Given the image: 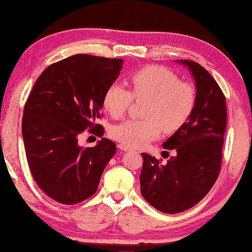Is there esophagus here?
I'll list each match as a JSON object with an SVG mask.
<instances>
[{"mask_svg":"<svg viewBox=\"0 0 252 252\" xmlns=\"http://www.w3.org/2000/svg\"><path fill=\"white\" fill-rule=\"evenodd\" d=\"M118 148H119L122 151H130V150H132V149L128 148V147H126V145H124V144H119Z\"/></svg>","mask_w":252,"mask_h":252,"instance_id":"esophagus-1","label":"esophagus"}]
</instances>
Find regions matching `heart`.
I'll return each mask as SVG.
<instances>
[{"label":"heart","instance_id":"1","mask_svg":"<svg viewBox=\"0 0 252 252\" xmlns=\"http://www.w3.org/2000/svg\"><path fill=\"white\" fill-rule=\"evenodd\" d=\"M133 94L122 84L114 83L104 95V108L112 117L126 114L136 99H149L145 108L147 119H128L111 128V136L128 148L143 147L155 140L163 128L175 132L184 125L195 104L192 85L181 82L168 69L151 65L141 69L130 77Z\"/></svg>","mask_w":252,"mask_h":252}]
</instances>
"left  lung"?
Listing matches in <instances>:
<instances>
[{
  "mask_svg": "<svg viewBox=\"0 0 252 252\" xmlns=\"http://www.w3.org/2000/svg\"><path fill=\"white\" fill-rule=\"evenodd\" d=\"M176 63L191 72L196 93L188 122L162 144L163 149L174 150L176 155L161 163L155 157L141 153L142 195L166 214L189 209L213 188L220 174L227 123L225 96L213 76L194 61Z\"/></svg>",
  "mask_w": 252,
  "mask_h": 252,
  "instance_id": "obj_1",
  "label": "left lung"
}]
</instances>
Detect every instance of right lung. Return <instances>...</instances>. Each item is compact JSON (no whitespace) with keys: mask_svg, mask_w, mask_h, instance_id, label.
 <instances>
[{"mask_svg":"<svg viewBox=\"0 0 252 252\" xmlns=\"http://www.w3.org/2000/svg\"><path fill=\"white\" fill-rule=\"evenodd\" d=\"M123 59L76 54L42 72L25 104L23 138L32 177L42 191L63 205L92 196L116 144L102 137L83 148L78 136L101 126L104 95L123 68ZM103 135V127L92 131Z\"/></svg>","mask_w":252,"mask_h":252,"instance_id":"obj_1","label":"right lung"}]
</instances>
